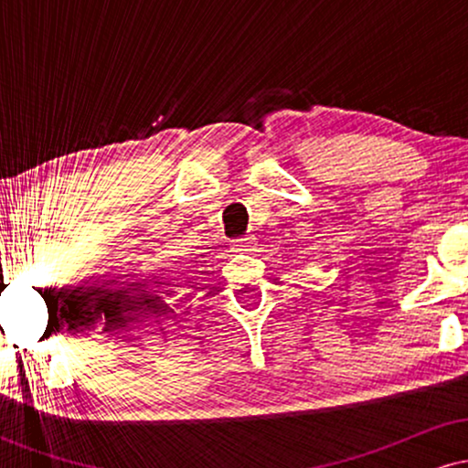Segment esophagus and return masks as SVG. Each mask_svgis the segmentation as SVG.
Wrapping results in <instances>:
<instances>
[{"mask_svg": "<svg viewBox=\"0 0 468 468\" xmlns=\"http://www.w3.org/2000/svg\"><path fill=\"white\" fill-rule=\"evenodd\" d=\"M235 250H239V252L255 250V238H239V239H235Z\"/></svg>", "mask_w": 468, "mask_h": 468, "instance_id": "esophagus-1", "label": "esophagus"}]
</instances>
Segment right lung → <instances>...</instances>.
<instances>
[{
  "label": "right lung",
  "instance_id": "add662e5",
  "mask_svg": "<svg viewBox=\"0 0 468 468\" xmlns=\"http://www.w3.org/2000/svg\"><path fill=\"white\" fill-rule=\"evenodd\" d=\"M166 294H169V292H166ZM154 299H155V302H163V303H165V299H163V294H155V297H154ZM165 305H166V303H165Z\"/></svg>",
  "mask_w": 468,
  "mask_h": 468
}]
</instances>
